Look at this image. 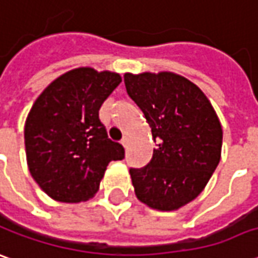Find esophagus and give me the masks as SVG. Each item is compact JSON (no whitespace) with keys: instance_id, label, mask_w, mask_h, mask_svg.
<instances>
[{"instance_id":"34e87169","label":"esophagus","mask_w":258,"mask_h":258,"mask_svg":"<svg viewBox=\"0 0 258 258\" xmlns=\"http://www.w3.org/2000/svg\"><path fill=\"white\" fill-rule=\"evenodd\" d=\"M121 144L125 147V148H127V147H128V137H122Z\"/></svg>"}]
</instances>
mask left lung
<instances>
[{
    "instance_id": "8db88e82",
    "label": "left lung",
    "mask_w": 258,
    "mask_h": 258,
    "mask_svg": "<svg viewBox=\"0 0 258 258\" xmlns=\"http://www.w3.org/2000/svg\"><path fill=\"white\" fill-rule=\"evenodd\" d=\"M124 83L157 145L147 165L130 168L137 198L152 209H179L202 192L220 161V121L202 90L179 75L125 73Z\"/></svg>"
}]
</instances>
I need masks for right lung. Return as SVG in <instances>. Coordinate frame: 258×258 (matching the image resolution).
Returning <instances> with one entry per match:
<instances>
[{
    "label": "right lung",
    "instance_id": "1",
    "mask_svg": "<svg viewBox=\"0 0 258 258\" xmlns=\"http://www.w3.org/2000/svg\"><path fill=\"white\" fill-rule=\"evenodd\" d=\"M121 83L111 72L70 70L33 103L25 122V148L32 178L52 199L78 203L99 190L108 162L124 158L111 141L99 110Z\"/></svg>",
    "mask_w": 258,
    "mask_h": 258
}]
</instances>
